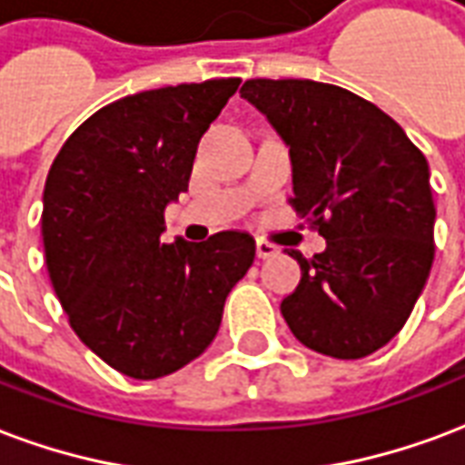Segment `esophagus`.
<instances>
[{
  "mask_svg": "<svg viewBox=\"0 0 465 465\" xmlns=\"http://www.w3.org/2000/svg\"><path fill=\"white\" fill-rule=\"evenodd\" d=\"M255 247H257V257H260V260H267V257L277 255V247H274L272 242H267V240H257Z\"/></svg>",
  "mask_w": 465,
  "mask_h": 465,
  "instance_id": "1",
  "label": "esophagus"
}]
</instances>
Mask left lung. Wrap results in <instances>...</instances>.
Instances as JSON below:
<instances>
[{
    "label": "left lung",
    "mask_w": 465,
    "mask_h": 465,
    "mask_svg": "<svg viewBox=\"0 0 465 465\" xmlns=\"http://www.w3.org/2000/svg\"><path fill=\"white\" fill-rule=\"evenodd\" d=\"M240 96L292 155V208L327 240L280 310L304 347L361 359L404 327L429 280L436 208L429 163L381 108L331 84L250 79Z\"/></svg>",
    "instance_id": "1"
}]
</instances>
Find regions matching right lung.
<instances>
[{
    "label": "right lung",
    "mask_w": 465,
    "mask_h": 465,
    "mask_svg": "<svg viewBox=\"0 0 465 465\" xmlns=\"http://www.w3.org/2000/svg\"><path fill=\"white\" fill-rule=\"evenodd\" d=\"M240 79L141 91L69 135L44 185L42 237L71 330L134 379L173 374L215 340L223 307L255 260V240L225 230L161 242L168 203L188 191L200 135Z\"/></svg>",
    "instance_id": "obj_1"
}]
</instances>
